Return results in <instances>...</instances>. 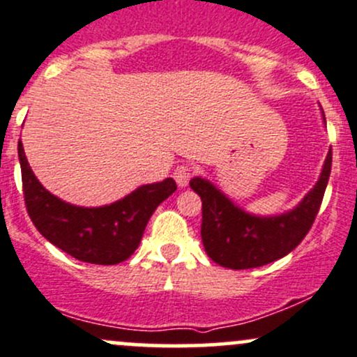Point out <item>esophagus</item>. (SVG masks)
Segmentation results:
<instances>
[{"label":"esophagus","mask_w":357,"mask_h":357,"mask_svg":"<svg viewBox=\"0 0 357 357\" xmlns=\"http://www.w3.org/2000/svg\"><path fill=\"white\" fill-rule=\"evenodd\" d=\"M191 174H193V172H191V167H188V166H178L174 169V179H176V183H178L179 188H185V186H188Z\"/></svg>","instance_id":"34e87169"}]
</instances>
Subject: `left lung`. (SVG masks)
<instances>
[{"instance_id": "left-lung-1", "label": "left lung", "mask_w": 357, "mask_h": 357, "mask_svg": "<svg viewBox=\"0 0 357 357\" xmlns=\"http://www.w3.org/2000/svg\"><path fill=\"white\" fill-rule=\"evenodd\" d=\"M324 123L325 114H324ZM332 169V149L320 178L294 208L279 215H255L236 205L208 179L193 178L191 190L202 198V241L217 265L232 270L257 268L291 253L314 222Z\"/></svg>"}]
</instances>
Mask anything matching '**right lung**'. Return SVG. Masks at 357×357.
Here are the masks:
<instances>
[{"instance_id": "1", "label": "right lung", "mask_w": 357, "mask_h": 357, "mask_svg": "<svg viewBox=\"0 0 357 357\" xmlns=\"http://www.w3.org/2000/svg\"><path fill=\"white\" fill-rule=\"evenodd\" d=\"M25 205L37 231L77 260L93 265H116L135 253L149 219L176 191L172 178L142 185L121 200L102 207H78L50 193L29 166L18 142Z\"/></svg>"}]
</instances>
